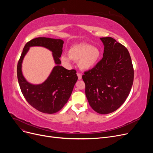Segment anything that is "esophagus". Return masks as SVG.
I'll list each match as a JSON object with an SVG mask.
<instances>
[{"label": "esophagus", "mask_w": 153, "mask_h": 153, "mask_svg": "<svg viewBox=\"0 0 153 153\" xmlns=\"http://www.w3.org/2000/svg\"><path fill=\"white\" fill-rule=\"evenodd\" d=\"M77 76H78V80H81V79H82V74H80V73H77Z\"/></svg>", "instance_id": "obj_1"}]
</instances>
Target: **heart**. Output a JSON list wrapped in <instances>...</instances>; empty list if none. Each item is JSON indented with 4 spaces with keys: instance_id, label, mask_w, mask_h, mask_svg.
<instances>
[{
    "instance_id": "b5f03b06",
    "label": "heart",
    "mask_w": 153,
    "mask_h": 153,
    "mask_svg": "<svg viewBox=\"0 0 153 153\" xmlns=\"http://www.w3.org/2000/svg\"><path fill=\"white\" fill-rule=\"evenodd\" d=\"M69 57L63 55L62 61L69 64L71 59L78 62V65L82 70H89L93 68L101 57V51L99 48L87 43L75 45L69 48Z\"/></svg>"
}]
</instances>
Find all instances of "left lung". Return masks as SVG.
Here are the masks:
<instances>
[{
    "label": "left lung",
    "mask_w": 153,
    "mask_h": 153,
    "mask_svg": "<svg viewBox=\"0 0 153 153\" xmlns=\"http://www.w3.org/2000/svg\"><path fill=\"white\" fill-rule=\"evenodd\" d=\"M103 58L84 73L85 95L90 106L101 114L112 113L121 106L131 91L134 71L127 48L110 37L101 38Z\"/></svg>",
    "instance_id": "1"
}]
</instances>
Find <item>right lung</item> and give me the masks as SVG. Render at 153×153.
Listing matches in <instances>:
<instances>
[{"mask_svg":"<svg viewBox=\"0 0 153 153\" xmlns=\"http://www.w3.org/2000/svg\"><path fill=\"white\" fill-rule=\"evenodd\" d=\"M64 41L60 39L37 38L27 43L17 66L18 80L24 98L32 107L41 112L52 114L61 110L71 96L78 80L76 71L68 70L61 66L59 58L62 53ZM32 46H42L53 52L54 67L49 77L39 85L30 84L22 73V62Z\"/></svg>","mask_w":153,"mask_h":153,"instance_id":"1","label":"right lung"}]
</instances>
